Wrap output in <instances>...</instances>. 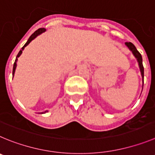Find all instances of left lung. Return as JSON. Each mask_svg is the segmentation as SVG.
<instances>
[{"label": "left lung", "instance_id": "left-lung-1", "mask_svg": "<svg viewBox=\"0 0 155 155\" xmlns=\"http://www.w3.org/2000/svg\"><path fill=\"white\" fill-rule=\"evenodd\" d=\"M127 46L130 48V50L133 52V54L134 55V56L136 57L137 59V62L139 63V66H140V72H141V76L142 78H143V63H142V56L140 55V53L137 50L136 47L132 44L131 42H126Z\"/></svg>", "mask_w": 155, "mask_h": 155}]
</instances>
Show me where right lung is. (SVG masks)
Segmentation results:
<instances>
[{
  "instance_id": "obj_1",
  "label": "right lung",
  "mask_w": 155,
  "mask_h": 155,
  "mask_svg": "<svg viewBox=\"0 0 155 155\" xmlns=\"http://www.w3.org/2000/svg\"><path fill=\"white\" fill-rule=\"evenodd\" d=\"M45 31V28H39V29H38V30H36L35 31V32L33 33V34L30 36V38H28V41H27V42L25 43V45H24V46L22 47L21 50H20V51H19L18 54V55H17L16 59H15V63H14V66H13V76H14V74H15V69H16V66H17V61H18V57L21 55V54L22 53V51H23V50H24V48H25V47L27 46L28 45L29 43L31 42V41H32V40L34 39L35 38L37 37V36L38 35H40V34H41V33H42V32H44ZM41 114H43V113H41Z\"/></svg>"
}]
</instances>
